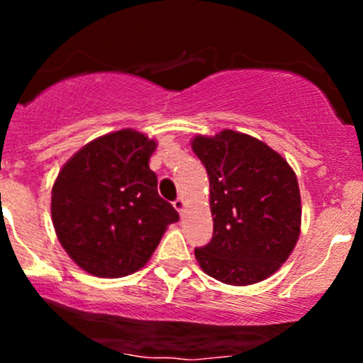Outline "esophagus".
<instances>
[{
	"instance_id": "34e87169",
	"label": "esophagus",
	"mask_w": 363,
	"mask_h": 363,
	"mask_svg": "<svg viewBox=\"0 0 363 363\" xmlns=\"http://www.w3.org/2000/svg\"><path fill=\"white\" fill-rule=\"evenodd\" d=\"M184 206H186V203H184V199H182V198H177L176 201H174V208H176V210L179 211V215L184 213Z\"/></svg>"
}]
</instances>
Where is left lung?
Listing matches in <instances>:
<instances>
[{
  "label": "left lung",
  "mask_w": 363,
  "mask_h": 363,
  "mask_svg": "<svg viewBox=\"0 0 363 363\" xmlns=\"http://www.w3.org/2000/svg\"><path fill=\"white\" fill-rule=\"evenodd\" d=\"M210 179L213 237L194 249L206 274L227 285L266 280L289 259L301 235L298 182L266 143L223 129L191 141Z\"/></svg>",
  "instance_id": "8db88e82"
}]
</instances>
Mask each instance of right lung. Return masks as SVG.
I'll use <instances>...</instances> for the list:
<instances>
[{"mask_svg":"<svg viewBox=\"0 0 363 363\" xmlns=\"http://www.w3.org/2000/svg\"><path fill=\"white\" fill-rule=\"evenodd\" d=\"M157 143L135 129L90 141L52 186L57 239L86 273L121 278L147 264L179 213L157 191L148 160Z\"/></svg>","mask_w":363,"mask_h":363,"instance_id":"1","label":"right lung"}]
</instances>
